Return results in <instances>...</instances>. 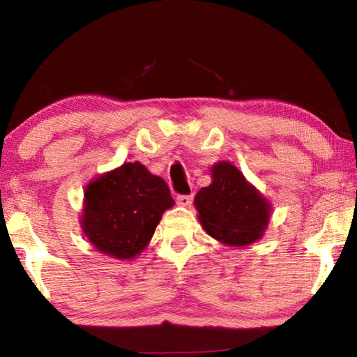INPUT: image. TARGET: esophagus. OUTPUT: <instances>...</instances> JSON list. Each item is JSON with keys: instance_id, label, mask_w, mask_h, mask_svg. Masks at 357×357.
<instances>
[{"instance_id": "34e87169", "label": "esophagus", "mask_w": 357, "mask_h": 357, "mask_svg": "<svg viewBox=\"0 0 357 357\" xmlns=\"http://www.w3.org/2000/svg\"><path fill=\"white\" fill-rule=\"evenodd\" d=\"M176 202H178L179 206L187 208V206H190V204H192L193 195H179V197L176 198Z\"/></svg>"}]
</instances>
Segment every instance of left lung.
Here are the masks:
<instances>
[{
  "label": "left lung",
  "mask_w": 357,
  "mask_h": 357,
  "mask_svg": "<svg viewBox=\"0 0 357 357\" xmlns=\"http://www.w3.org/2000/svg\"><path fill=\"white\" fill-rule=\"evenodd\" d=\"M213 183L198 190L193 204L209 236L231 247H245L263 238L273 204L231 162L211 167Z\"/></svg>",
  "instance_id": "1"
}]
</instances>
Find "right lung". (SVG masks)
I'll list each match as a JSON object with an SVG mask.
<instances>
[{
	"label": "right lung",
	"mask_w": 357,
	"mask_h": 357,
	"mask_svg": "<svg viewBox=\"0 0 357 357\" xmlns=\"http://www.w3.org/2000/svg\"><path fill=\"white\" fill-rule=\"evenodd\" d=\"M174 200L167 183L140 162L99 174L84 189L82 231L99 252L130 259L146 249Z\"/></svg>",
	"instance_id": "obj_1"
}]
</instances>
